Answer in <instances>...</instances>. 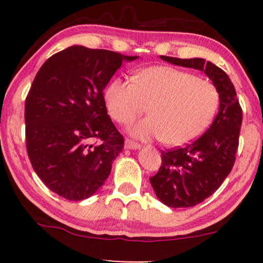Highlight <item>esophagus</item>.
Instances as JSON below:
<instances>
[{
    "mask_svg": "<svg viewBox=\"0 0 263 263\" xmlns=\"http://www.w3.org/2000/svg\"><path fill=\"white\" fill-rule=\"evenodd\" d=\"M125 148H129V149H138L140 148V145L138 142L133 141L130 139H125V143H124Z\"/></svg>",
    "mask_w": 263,
    "mask_h": 263,
    "instance_id": "34e87169",
    "label": "esophagus"
}]
</instances>
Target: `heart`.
I'll return each instance as SVG.
<instances>
[{"label": "heart", "instance_id": "b5f03b06", "mask_svg": "<svg viewBox=\"0 0 263 263\" xmlns=\"http://www.w3.org/2000/svg\"><path fill=\"white\" fill-rule=\"evenodd\" d=\"M105 102L111 117L122 124L130 123L148 107L151 117L133 125L132 134L181 146L210 127L219 107V92L212 82L188 71L151 67L140 71L135 82L114 79Z\"/></svg>", "mask_w": 263, "mask_h": 263}]
</instances>
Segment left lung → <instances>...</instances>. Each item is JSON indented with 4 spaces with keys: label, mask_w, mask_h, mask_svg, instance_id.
Wrapping results in <instances>:
<instances>
[{
    "label": "left lung",
    "mask_w": 263,
    "mask_h": 263,
    "mask_svg": "<svg viewBox=\"0 0 263 263\" xmlns=\"http://www.w3.org/2000/svg\"><path fill=\"white\" fill-rule=\"evenodd\" d=\"M176 66L202 70L219 92V111L199 139L161 151V166L149 178L158 199L172 208L194 207L215 193L231 172L238 148L242 107L228 74L203 59L160 56Z\"/></svg>",
    "instance_id": "8db88e82"
}]
</instances>
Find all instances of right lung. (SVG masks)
<instances>
[{
    "label": "right lung",
    "instance_id": "obj_1",
    "mask_svg": "<svg viewBox=\"0 0 263 263\" xmlns=\"http://www.w3.org/2000/svg\"><path fill=\"white\" fill-rule=\"evenodd\" d=\"M138 57L73 45L35 75L25 102L26 148L35 174L57 195L88 199L109 177L124 139L107 115L104 88L123 61Z\"/></svg>",
    "mask_w": 263,
    "mask_h": 263
}]
</instances>
